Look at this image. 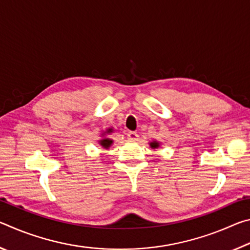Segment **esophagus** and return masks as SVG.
<instances>
[{
  "instance_id": "obj_1",
  "label": "esophagus",
  "mask_w": 250,
  "mask_h": 250,
  "mask_svg": "<svg viewBox=\"0 0 250 250\" xmlns=\"http://www.w3.org/2000/svg\"><path fill=\"white\" fill-rule=\"evenodd\" d=\"M126 139H128L129 141H137L139 139V134L137 132H133V131H129V132L126 133Z\"/></svg>"
}]
</instances>
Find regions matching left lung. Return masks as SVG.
<instances>
[{
    "label": "left lung",
    "instance_id": "obj_1",
    "mask_svg": "<svg viewBox=\"0 0 250 250\" xmlns=\"http://www.w3.org/2000/svg\"><path fill=\"white\" fill-rule=\"evenodd\" d=\"M150 146H151V147H153V149H155V147H158L159 146V143L158 142H151L150 143Z\"/></svg>",
    "mask_w": 250,
    "mask_h": 250
}]
</instances>
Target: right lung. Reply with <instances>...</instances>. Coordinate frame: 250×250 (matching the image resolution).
<instances>
[{
  "mask_svg": "<svg viewBox=\"0 0 250 250\" xmlns=\"http://www.w3.org/2000/svg\"><path fill=\"white\" fill-rule=\"evenodd\" d=\"M111 131H112V129H109L108 131H107V132L109 133V132H111ZM100 145L101 146H103L104 147H105V149H108V147L110 146H111V143H112V140H110V139H107V138H105V139H103V140H100Z\"/></svg>",
  "mask_w": 250,
  "mask_h": 250,
  "instance_id": "add662e5",
  "label": "right lung"
}]
</instances>
